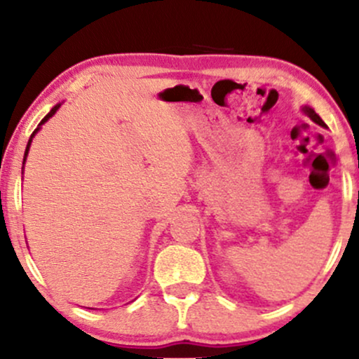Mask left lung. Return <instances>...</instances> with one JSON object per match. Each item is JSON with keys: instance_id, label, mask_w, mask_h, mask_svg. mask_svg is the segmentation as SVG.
Segmentation results:
<instances>
[{"instance_id": "left-lung-1", "label": "left lung", "mask_w": 359, "mask_h": 359, "mask_svg": "<svg viewBox=\"0 0 359 359\" xmlns=\"http://www.w3.org/2000/svg\"><path fill=\"white\" fill-rule=\"evenodd\" d=\"M302 113H304V114H307V116H309V118H311V119H312V121H314V123H317V125H319V126H323V128H325V123L323 121V119H320V116H319V114H317V113H316V111H314V109H312V108H309V106H304V108H302Z\"/></svg>"}]
</instances>
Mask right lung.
Here are the masks:
<instances>
[{
  "label": "right lung",
  "instance_id": "obj_1",
  "mask_svg": "<svg viewBox=\"0 0 359 359\" xmlns=\"http://www.w3.org/2000/svg\"><path fill=\"white\" fill-rule=\"evenodd\" d=\"M59 108H60V104H55V106H53V108L50 109V113H48V114H47V116H45V118L42 119V121H40V125H39V128H36V130L34 131V133H32V137H30V140H28V145H27V150H25V156H23V165H25V160H27L28 150H30V145H32V140H34V137H35V135H36V131H39V130H40V126H42V125H43V123H47V121H48V119H50V118L53 116V114H55V113H57V109H59Z\"/></svg>",
  "mask_w": 359,
  "mask_h": 359
}]
</instances>
